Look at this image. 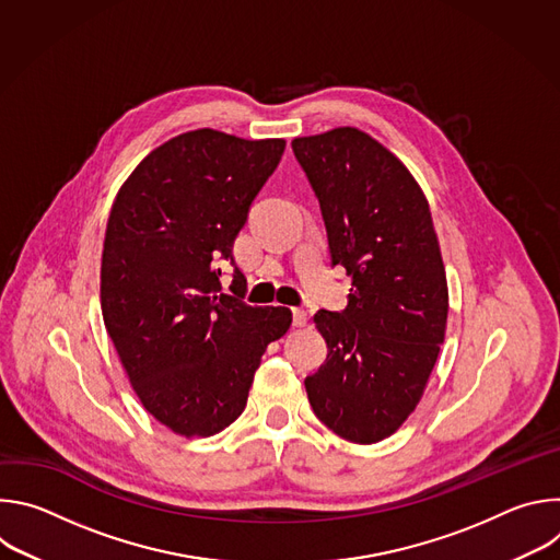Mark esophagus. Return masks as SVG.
<instances>
[{
    "instance_id": "34e87169",
    "label": "esophagus",
    "mask_w": 560,
    "mask_h": 560,
    "mask_svg": "<svg viewBox=\"0 0 560 560\" xmlns=\"http://www.w3.org/2000/svg\"><path fill=\"white\" fill-rule=\"evenodd\" d=\"M292 324H294L296 328H303V326L307 324V312H305L303 307H294V310H292Z\"/></svg>"
}]
</instances>
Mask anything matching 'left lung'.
Segmentation results:
<instances>
[{
  "label": "left lung",
  "mask_w": 560,
  "mask_h": 560,
  "mask_svg": "<svg viewBox=\"0 0 560 560\" xmlns=\"http://www.w3.org/2000/svg\"><path fill=\"white\" fill-rule=\"evenodd\" d=\"M292 152L322 208L332 266L352 288L314 324L328 359L310 406L352 443H376L417 408L447 324V281L428 201L398 159L357 128L299 137Z\"/></svg>",
  "instance_id": "1"
}]
</instances>
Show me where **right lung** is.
I'll list each match as a JSON object with an SVG mask.
<instances>
[{"mask_svg": "<svg viewBox=\"0 0 560 560\" xmlns=\"http://www.w3.org/2000/svg\"><path fill=\"white\" fill-rule=\"evenodd\" d=\"M283 148L179 135L143 159L110 210L104 324L143 408L182 436L217 434L244 412L268 343L292 324L288 307L248 305L236 268L230 294L219 281Z\"/></svg>", "mask_w": 560, "mask_h": 560, "instance_id": "add662e5", "label": "right lung"}]
</instances>
